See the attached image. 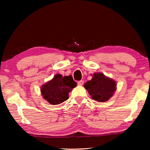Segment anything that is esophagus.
<instances>
[{"instance_id": "esophagus-1", "label": "esophagus", "mask_w": 150, "mask_h": 150, "mask_svg": "<svg viewBox=\"0 0 150 150\" xmlns=\"http://www.w3.org/2000/svg\"><path fill=\"white\" fill-rule=\"evenodd\" d=\"M77 84L79 85H83V84H84V81H79L78 82H77Z\"/></svg>"}]
</instances>
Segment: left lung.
I'll list each match as a JSON object with an SVG mask.
<instances>
[{
    "label": "left lung",
    "instance_id": "left-lung-1",
    "mask_svg": "<svg viewBox=\"0 0 150 150\" xmlns=\"http://www.w3.org/2000/svg\"><path fill=\"white\" fill-rule=\"evenodd\" d=\"M93 100L98 102L107 101L116 91V82L104 75L103 73H94L91 81L84 85Z\"/></svg>",
    "mask_w": 150,
    "mask_h": 150
}]
</instances>
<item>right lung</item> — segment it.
I'll list each match as a JSON object with an SVG mask.
<instances>
[{
    "label": "right lung",
    "instance_id": "1",
    "mask_svg": "<svg viewBox=\"0 0 150 150\" xmlns=\"http://www.w3.org/2000/svg\"><path fill=\"white\" fill-rule=\"evenodd\" d=\"M77 86L71 75H55L52 80L42 87L41 92L44 99L52 105H59L69 98V93Z\"/></svg>",
    "mask_w": 150,
    "mask_h": 150
}]
</instances>
